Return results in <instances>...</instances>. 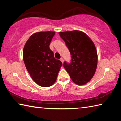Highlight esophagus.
<instances>
[{"instance_id":"obj_1","label":"esophagus","mask_w":121,"mask_h":121,"mask_svg":"<svg viewBox=\"0 0 121 121\" xmlns=\"http://www.w3.org/2000/svg\"><path fill=\"white\" fill-rule=\"evenodd\" d=\"M60 61H61V62H62V63H63V61H64V60H63V58H61V59H60Z\"/></svg>"}]
</instances>
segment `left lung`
<instances>
[{
	"instance_id": "8db88e82",
	"label": "left lung",
	"mask_w": 121,
	"mask_h": 121,
	"mask_svg": "<svg viewBox=\"0 0 121 121\" xmlns=\"http://www.w3.org/2000/svg\"><path fill=\"white\" fill-rule=\"evenodd\" d=\"M59 34L71 55V62L65 61L63 67L75 84H86L92 79L97 69L98 54L95 44L82 31L73 30Z\"/></svg>"
}]
</instances>
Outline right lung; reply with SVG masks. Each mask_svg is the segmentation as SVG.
Masks as SVG:
<instances>
[{
	"label": "right lung",
	"instance_id": "add662e5",
	"mask_svg": "<svg viewBox=\"0 0 121 121\" xmlns=\"http://www.w3.org/2000/svg\"><path fill=\"white\" fill-rule=\"evenodd\" d=\"M54 35V31L34 33L23 48V59L29 73L35 82L44 87L55 83L62 65L49 46Z\"/></svg>",
	"mask_w": 121,
	"mask_h": 121
}]
</instances>
